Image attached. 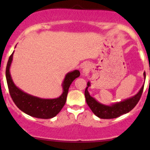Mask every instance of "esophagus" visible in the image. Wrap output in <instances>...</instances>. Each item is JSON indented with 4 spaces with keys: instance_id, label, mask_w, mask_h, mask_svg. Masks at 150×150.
Returning a JSON list of instances; mask_svg holds the SVG:
<instances>
[{
    "instance_id": "esophagus-1",
    "label": "esophagus",
    "mask_w": 150,
    "mask_h": 150,
    "mask_svg": "<svg viewBox=\"0 0 150 150\" xmlns=\"http://www.w3.org/2000/svg\"><path fill=\"white\" fill-rule=\"evenodd\" d=\"M89 71V68L86 65H83L82 67V75H86L87 73H88Z\"/></svg>"
}]
</instances>
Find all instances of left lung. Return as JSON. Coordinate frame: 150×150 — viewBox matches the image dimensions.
Instances as JSON below:
<instances>
[{"instance_id":"left-lung-1","label":"left lung","mask_w":150,"mask_h":150,"mask_svg":"<svg viewBox=\"0 0 150 150\" xmlns=\"http://www.w3.org/2000/svg\"><path fill=\"white\" fill-rule=\"evenodd\" d=\"M145 72L144 73V78L145 80ZM90 86V82H87V87L85 91V96L87 104L92 111L97 117L104 119H111L119 117L123 114L128 113L138 103L143 92L144 85L141 87L138 93L133 97L125 99L124 101L116 102L111 106H107L98 102L94 98L91 97L88 92V87Z\"/></svg>"}]
</instances>
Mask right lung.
I'll return each instance as SVG.
<instances>
[{
    "instance_id": "right-lung-1",
    "label": "right lung",
    "mask_w": 150,
    "mask_h": 150,
    "mask_svg": "<svg viewBox=\"0 0 150 150\" xmlns=\"http://www.w3.org/2000/svg\"><path fill=\"white\" fill-rule=\"evenodd\" d=\"M13 53L14 51L10 55L7 63L6 75L10 97L15 105L24 113L35 118L49 119L56 116L65 105L70 86L75 78L80 76V71L75 70L65 75L62 84L63 92L59 97L56 99H41L24 92L14 84L10 73Z\"/></svg>"
}]
</instances>
